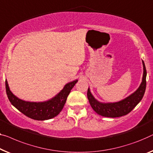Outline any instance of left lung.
I'll return each instance as SVG.
<instances>
[{
    "instance_id": "8db88e82",
    "label": "left lung",
    "mask_w": 153,
    "mask_h": 153,
    "mask_svg": "<svg viewBox=\"0 0 153 153\" xmlns=\"http://www.w3.org/2000/svg\"><path fill=\"white\" fill-rule=\"evenodd\" d=\"M143 76L140 86L135 92L126 97V98L116 102H102L95 98L91 92L90 88H88L87 97L92 108L98 115L106 117H119L129 113L140 103L143 98L146 86V69L145 64L142 60Z\"/></svg>"
}]
</instances>
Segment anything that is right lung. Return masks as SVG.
<instances>
[{
    "instance_id": "add662e5",
    "label": "right lung",
    "mask_w": 153,
    "mask_h": 153,
    "mask_svg": "<svg viewBox=\"0 0 153 153\" xmlns=\"http://www.w3.org/2000/svg\"><path fill=\"white\" fill-rule=\"evenodd\" d=\"M77 81L76 79L66 84L58 94L43 102H29L18 98L11 91L7 79L6 93L11 104L25 115L36 120H47L56 117L61 112L71 90Z\"/></svg>"
}]
</instances>
